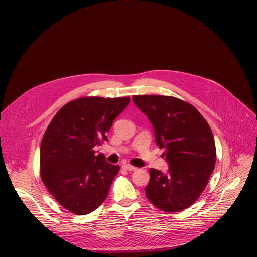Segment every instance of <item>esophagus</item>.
Masks as SVG:
<instances>
[{
	"label": "esophagus",
	"mask_w": 257,
	"mask_h": 257,
	"mask_svg": "<svg viewBox=\"0 0 257 257\" xmlns=\"http://www.w3.org/2000/svg\"><path fill=\"white\" fill-rule=\"evenodd\" d=\"M123 168H124L125 170H127V171H137V170H138V168L133 167V166H131V165H128V164L123 165Z\"/></svg>",
	"instance_id": "1"
}]
</instances>
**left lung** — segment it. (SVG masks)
<instances>
[{"mask_svg": "<svg viewBox=\"0 0 257 257\" xmlns=\"http://www.w3.org/2000/svg\"><path fill=\"white\" fill-rule=\"evenodd\" d=\"M133 103L154 129L155 142L169 165L165 174L150 169L146 197L157 208L178 212L190 207L205 190L215 164L211 129L196 108L167 96H133Z\"/></svg>", "mask_w": 257, "mask_h": 257, "instance_id": "1", "label": "left lung"}]
</instances>
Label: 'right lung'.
<instances>
[{"label": "right lung", "mask_w": 257, "mask_h": 257, "mask_svg": "<svg viewBox=\"0 0 257 257\" xmlns=\"http://www.w3.org/2000/svg\"><path fill=\"white\" fill-rule=\"evenodd\" d=\"M130 98H81L53 117L40 144V176L65 209L87 214L105 201L119 167L107 163L93 147L107 141L113 120Z\"/></svg>", "instance_id": "obj_1"}]
</instances>
